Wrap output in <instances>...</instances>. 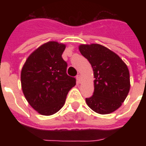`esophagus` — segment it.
Here are the masks:
<instances>
[{
	"instance_id": "1",
	"label": "esophagus",
	"mask_w": 146,
	"mask_h": 146,
	"mask_svg": "<svg viewBox=\"0 0 146 146\" xmlns=\"http://www.w3.org/2000/svg\"><path fill=\"white\" fill-rule=\"evenodd\" d=\"M76 80H77L78 82H81V76H80V74H78V75L76 76Z\"/></svg>"
}]
</instances>
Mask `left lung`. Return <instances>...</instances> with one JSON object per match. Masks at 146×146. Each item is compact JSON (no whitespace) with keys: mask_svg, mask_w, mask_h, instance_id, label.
Instances as JSON below:
<instances>
[{"mask_svg":"<svg viewBox=\"0 0 146 146\" xmlns=\"http://www.w3.org/2000/svg\"><path fill=\"white\" fill-rule=\"evenodd\" d=\"M80 53L93 69V96L86 98L88 106L101 114L112 113L121 106L130 88L129 70L115 53L101 44H81Z\"/></svg>","mask_w":146,"mask_h":146,"instance_id":"obj_1","label":"left lung"}]
</instances>
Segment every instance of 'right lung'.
<instances>
[{"label": "right lung", "mask_w": 146, "mask_h": 146, "mask_svg": "<svg viewBox=\"0 0 146 146\" xmlns=\"http://www.w3.org/2000/svg\"><path fill=\"white\" fill-rule=\"evenodd\" d=\"M65 48L58 42H47L31 54L22 69L24 96L42 115L57 113L76 85L75 78L67 75V63L62 58Z\"/></svg>", "instance_id": "add662e5"}]
</instances>
